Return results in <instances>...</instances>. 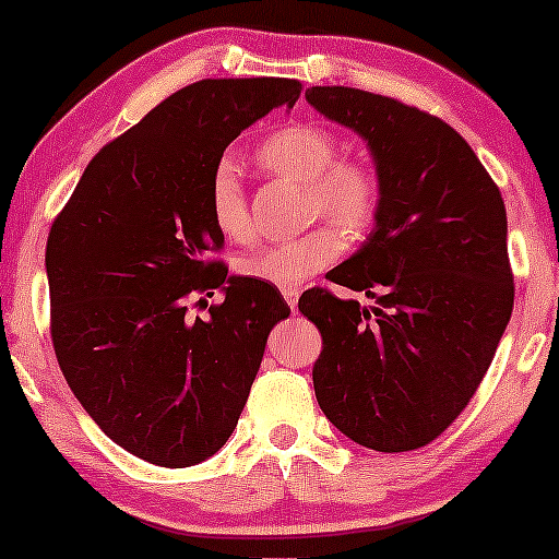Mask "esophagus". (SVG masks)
<instances>
[{"mask_svg":"<svg viewBox=\"0 0 559 559\" xmlns=\"http://www.w3.org/2000/svg\"><path fill=\"white\" fill-rule=\"evenodd\" d=\"M282 295H285V302L289 305V310H297V300H300V289L287 287V289H282Z\"/></svg>","mask_w":559,"mask_h":559,"instance_id":"34e87169","label":"esophagus"}]
</instances>
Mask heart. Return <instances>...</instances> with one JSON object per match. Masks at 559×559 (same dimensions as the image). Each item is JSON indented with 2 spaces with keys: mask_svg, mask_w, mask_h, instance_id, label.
<instances>
[{
  "mask_svg": "<svg viewBox=\"0 0 559 559\" xmlns=\"http://www.w3.org/2000/svg\"><path fill=\"white\" fill-rule=\"evenodd\" d=\"M338 157V142L323 127L293 124L274 132L257 152L264 170L308 182L310 211L323 213L343 231L356 234L373 221L379 209V180L369 165ZM211 218L228 239H247L249 209L239 167L221 159L209 188ZM343 239L338 228L318 226L293 241L272 243L239 259L247 280L270 287H297L338 259Z\"/></svg>",
  "mask_w": 559,
  "mask_h": 559,
  "instance_id": "1",
  "label": "heart"
}]
</instances>
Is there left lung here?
Returning a JSON list of instances; mask_svg holds the SVG:
<instances>
[{
  "mask_svg": "<svg viewBox=\"0 0 559 559\" xmlns=\"http://www.w3.org/2000/svg\"><path fill=\"white\" fill-rule=\"evenodd\" d=\"M312 109L348 127L377 165L369 239L300 297L323 335L312 384L323 415L358 445L404 453L461 415L493 361L511 308L503 198L471 144L438 117L346 86L305 91Z\"/></svg>",
  "mask_w": 559,
  "mask_h": 559,
  "instance_id": "1",
  "label": "left lung"
}]
</instances>
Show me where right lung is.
<instances>
[{"label":"right lung","instance_id":"right-lung-1","mask_svg":"<svg viewBox=\"0 0 559 559\" xmlns=\"http://www.w3.org/2000/svg\"><path fill=\"white\" fill-rule=\"evenodd\" d=\"M300 81L205 79L106 144L52 221L45 272L60 371L91 419L142 461L188 468L231 438L266 335L289 316L264 282L211 254V175L243 129ZM221 288L205 319L185 297ZM203 302V300H201ZM209 305V302H205Z\"/></svg>","mask_w":559,"mask_h":559}]
</instances>
